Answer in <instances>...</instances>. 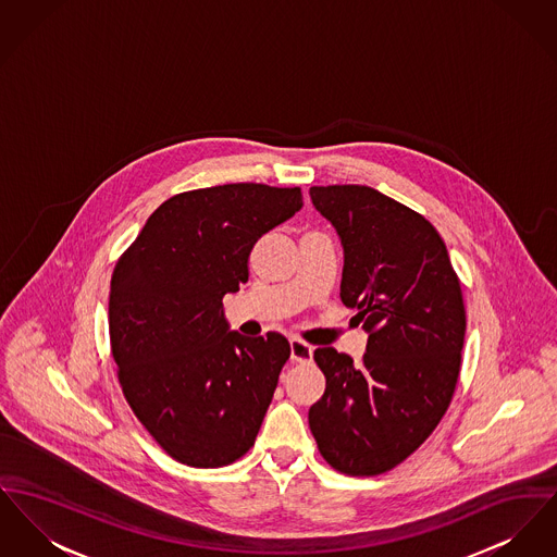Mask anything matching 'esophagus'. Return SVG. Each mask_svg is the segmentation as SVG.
I'll return each instance as SVG.
<instances>
[{
    "label": "esophagus",
    "mask_w": 557,
    "mask_h": 557,
    "mask_svg": "<svg viewBox=\"0 0 557 557\" xmlns=\"http://www.w3.org/2000/svg\"><path fill=\"white\" fill-rule=\"evenodd\" d=\"M313 358V347L307 345L300 338H293L290 341V360L298 361V363H307Z\"/></svg>",
    "instance_id": "34e87169"
}]
</instances>
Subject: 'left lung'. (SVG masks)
<instances>
[{"label":"left lung","mask_w":557,"mask_h":557,"mask_svg":"<svg viewBox=\"0 0 557 557\" xmlns=\"http://www.w3.org/2000/svg\"><path fill=\"white\" fill-rule=\"evenodd\" d=\"M309 196L341 237V300L368 332L360 363L315 349L326 392L309 426L330 467L379 475L410 457L450 406L467 327L460 282L440 233L408 206L363 185Z\"/></svg>","instance_id":"1"}]
</instances>
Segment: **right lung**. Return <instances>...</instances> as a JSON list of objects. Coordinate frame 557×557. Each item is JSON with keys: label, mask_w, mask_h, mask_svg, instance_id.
<instances>
[{"label": "right lung", "mask_w": 557, "mask_h": 557, "mask_svg": "<svg viewBox=\"0 0 557 557\" xmlns=\"http://www.w3.org/2000/svg\"><path fill=\"white\" fill-rule=\"evenodd\" d=\"M300 208L298 187L233 183L178 194L113 269L109 336L122 392L183 465L225 467L255 446L290 343L277 332H231L223 296L248 282L259 237Z\"/></svg>", "instance_id": "1"}]
</instances>
